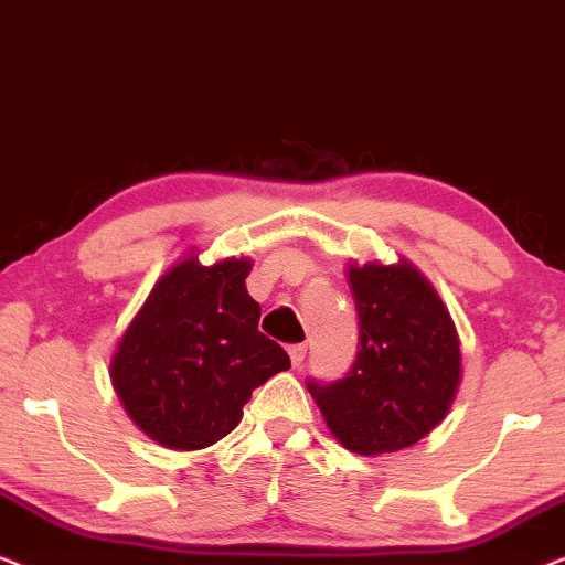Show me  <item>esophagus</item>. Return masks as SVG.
Listing matches in <instances>:
<instances>
[{
	"label": "esophagus",
	"mask_w": 565,
	"mask_h": 565,
	"mask_svg": "<svg viewBox=\"0 0 565 565\" xmlns=\"http://www.w3.org/2000/svg\"><path fill=\"white\" fill-rule=\"evenodd\" d=\"M288 354H290V362L292 365H303V360H306V344H292L290 350H288Z\"/></svg>",
	"instance_id": "34e87169"
}]
</instances>
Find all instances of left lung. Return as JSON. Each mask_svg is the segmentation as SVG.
I'll return each instance as SVG.
<instances>
[{
  "label": "left lung",
  "instance_id": "obj_1",
  "mask_svg": "<svg viewBox=\"0 0 565 565\" xmlns=\"http://www.w3.org/2000/svg\"><path fill=\"white\" fill-rule=\"evenodd\" d=\"M360 347L350 373L308 381L331 435L358 455L396 452L429 435L460 383V342L437 290L412 262L350 265Z\"/></svg>",
  "mask_w": 565,
  "mask_h": 565
}]
</instances>
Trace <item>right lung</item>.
Returning <instances> with one entry per match:
<instances>
[{
	"mask_svg": "<svg viewBox=\"0 0 565 565\" xmlns=\"http://www.w3.org/2000/svg\"><path fill=\"white\" fill-rule=\"evenodd\" d=\"M249 259L188 257L159 277L110 362L136 427L169 450H203L242 422L252 391L290 367L262 334Z\"/></svg>",
	"mask_w": 565,
	"mask_h": 565,
	"instance_id": "right-lung-1",
	"label": "right lung"
}]
</instances>
